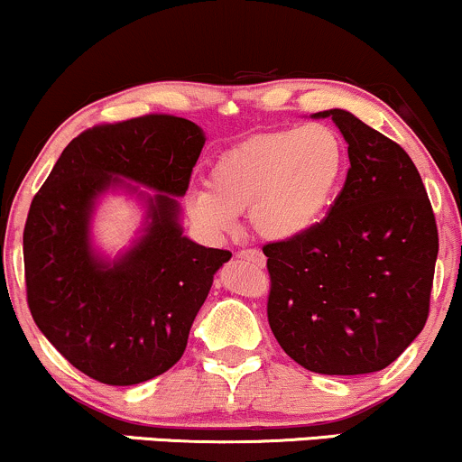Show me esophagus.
Instances as JSON below:
<instances>
[{
    "label": "esophagus",
    "mask_w": 462,
    "mask_h": 462,
    "mask_svg": "<svg viewBox=\"0 0 462 462\" xmlns=\"http://www.w3.org/2000/svg\"><path fill=\"white\" fill-rule=\"evenodd\" d=\"M238 258H249V261H254L256 264H264V256H263V252H258V249H254V247H247V249H241V252H238Z\"/></svg>",
    "instance_id": "esophagus-1"
}]
</instances>
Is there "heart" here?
Masks as SVG:
<instances>
[{"label": "heart", "mask_w": 462, "mask_h": 462, "mask_svg": "<svg viewBox=\"0 0 462 462\" xmlns=\"http://www.w3.org/2000/svg\"><path fill=\"white\" fill-rule=\"evenodd\" d=\"M346 169V145L326 124L256 134L217 158L210 184L189 190L201 226L226 232L249 210L254 230L282 241L315 226L332 204Z\"/></svg>", "instance_id": "b5f03b06"}]
</instances>
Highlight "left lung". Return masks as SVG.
Segmentation results:
<instances>
[{"label": "left lung", "instance_id": "1", "mask_svg": "<svg viewBox=\"0 0 462 462\" xmlns=\"http://www.w3.org/2000/svg\"><path fill=\"white\" fill-rule=\"evenodd\" d=\"M349 169L330 210L298 236L263 245L267 319L301 367L358 375L389 367L430 312L439 232L411 156L347 110H326Z\"/></svg>", "mask_w": 462, "mask_h": 462}]
</instances>
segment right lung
I'll use <instances>...</instances> for the list:
<instances>
[{
    "mask_svg": "<svg viewBox=\"0 0 462 462\" xmlns=\"http://www.w3.org/2000/svg\"><path fill=\"white\" fill-rule=\"evenodd\" d=\"M204 134L193 121L143 115L78 134L34 195L23 230L28 309L47 341L97 383L130 386L171 369L227 249L182 236L187 193ZM117 178L115 179L114 176ZM119 177L158 189L142 241L119 262L94 258L88 219Z\"/></svg>",
    "mask_w": 462,
    "mask_h": 462,
    "instance_id": "obj_1",
    "label": "right lung"
}]
</instances>
